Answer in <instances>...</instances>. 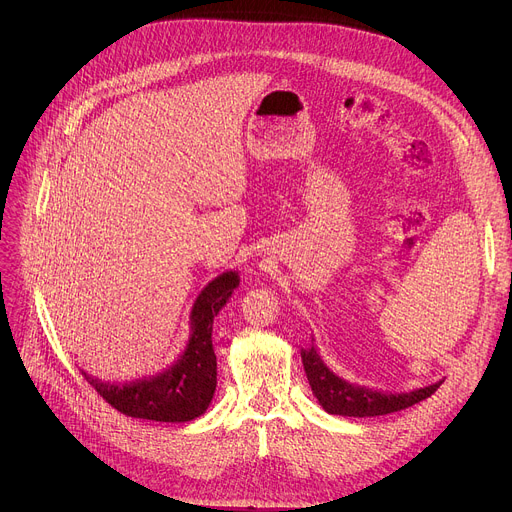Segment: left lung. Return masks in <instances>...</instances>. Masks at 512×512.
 Masks as SVG:
<instances>
[{
	"mask_svg": "<svg viewBox=\"0 0 512 512\" xmlns=\"http://www.w3.org/2000/svg\"><path fill=\"white\" fill-rule=\"evenodd\" d=\"M304 371L308 375L310 387L320 401V405L332 413V415H344V417H375V415H387L401 409H407L427 397H431L442 383L429 385L425 389L393 395V393H377L371 389H362L348 385L346 381L338 379L314 348L302 352Z\"/></svg>",
	"mask_w": 512,
	"mask_h": 512,
	"instance_id": "1",
	"label": "left lung"
}]
</instances>
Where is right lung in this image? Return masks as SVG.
I'll use <instances>...</instances> for the list:
<instances>
[{"label":"right lung","instance_id":"obj_1","mask_svg":"<svg viewBox=\"0 0 512 512\" xmlns=\"http://www.w3.org/2000/svg\"><path fill=\"white\" fill-rule=\"evenodd\" d=\"M239 285L235 271L212 279L192 308V336L184 354L164 373L123 385L101 383L87 373L89 385L117 411L129 417L184 423L208 409L216 389V354L212 348V320Z\"/></svg>","mask_w":512,"mask_h":512}]
</instances>
